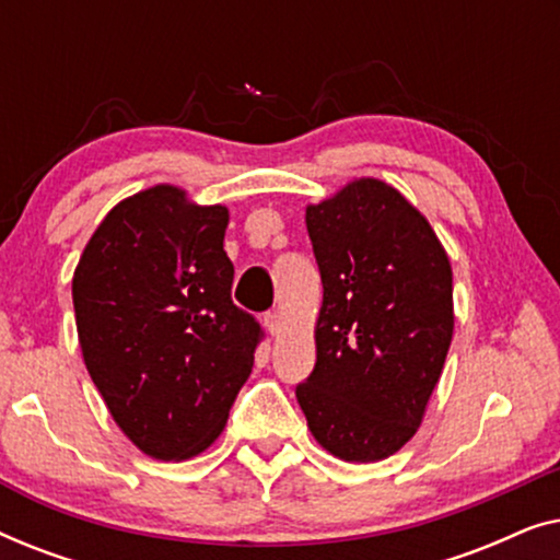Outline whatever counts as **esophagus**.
I'll use <instances>...</instances> for the list:
<instances>
[{
	"instance_id": "1",
	"label": "esophagus",
	"mask_w": 560,
	"mask_h": 560,
	"mask_svg": "<svg viewBox=\"0 0 560 560\" xmlns=\"http://www.w3.org/2000/svg\"><path fill=\"white\" fill-rule=\"evenodd\" d=\"M265 326H267V331H270L272 336H278L282 331V316H280V313H267Z\"/></svg>"
}]
</instances>
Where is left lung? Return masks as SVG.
Wrapping results in <instances>:
<instances>
[{
  "instance_id": "1",
  "label": "left lung",
  "mask_w": 560,
  "mask_h": 560,
  "mask_svg": "<svg viewBox=\"0 0 560 560\" xmlns=\"http://www.w3.org/2000/svg\"><path fill=\"white\" fill-rule=\"evenodd\" d=\"M324 303L316 366L295 397L313 439L349 464L418 433L454 339V270L428 219L380 178L305 206Z\"/></svg>"
}]
</instances>
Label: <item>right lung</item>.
Instances as JSON below:
<instances>
[{"label":"right lung","instance_id":"add662e5","mask_svg":"<svg viewBox=\"0 0 560 560\" xmlns=\"http://www.w3.org/2000/svg\"><path fill=\"white\" fill-rule=\"evenodd\" d=\"M229 209L158 183L121 198L73 272L83 362L119 431L158 462L203 454L247 382L259 326L232 303Z\"/></svg>","mask_w":560,"mask_h":560}]
</instances>
